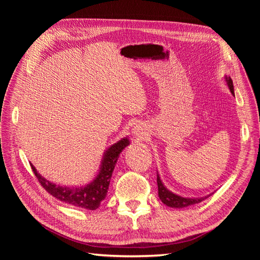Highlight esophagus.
Masks as SVG:
<instances>
[{
  "instance_id": "1",
  "label": "esophagus",
  "mask_w": 260,
  "mask_h": 260,
  "mask_svg": "<svg viewBox=\"0 0 260 260\" xmlns=\"http://www.w3.org/2000/svg\"><path fill=\"white\" fill-rule=\"evenodd\" d=\"M132 135H133V137H135L138 140H144L146 138L145 137L146 133H145L144 129L141 127V125H139V124L135 125V128L132 129Z\"/></svg>"
}]
</instances>
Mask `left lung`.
<instances>
[{
    "label": "left lung",
    "mask_w": 260,
    "mask_h": 260,
    "mask_svg": "<svg viewBox=\"0 0 260 260\" xmlns=\"http://www.w3.org/2000/svg\"><path fill=\"white\" fill-rule=\"evenodd\" d=\"M224 80L226 82L228 88H229L230 92L234 95V88H233V82L230 77L224 76ZM157 185H158V196L160 201L167 205L168 207L172 208H184L187 206L194 205V204H199L203 202L205 199H207L208 196H204V198H183V196H180L174 192H171L170 190L165 186L162 183V181L157 172Z\"/></svg>",
    "instance_id": "8db88e82"
}]
</instances>
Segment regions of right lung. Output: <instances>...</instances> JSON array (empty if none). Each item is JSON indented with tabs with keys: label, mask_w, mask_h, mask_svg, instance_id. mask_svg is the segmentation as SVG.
<instances>
[{
	"label": "right lung",
	"mask_w": 260,
	"mask_h": 260,
	"mask_svg": "<svg viewBox=\"0 0 260 260\" xmlns=\"http://www.w3.org/2000/svg\"><path fill=\"white\" fill-rule=\"evenodd\" d=\"M129 144V138L125 137L107 147L103 154V158H102L100 169L95 178L88 184L81 186L57 185L56 183L51 182L50 180L45 179L39 174L32 164L30 165L39 182L54 198L66 204H70L73 206L89 210H95L100 207L102 201H104L106 198L109 182H111L113 171L118 158H119L120 153Z\"/></svg>",
	"instance_id": "right-lung-1"
}]
</instances>
